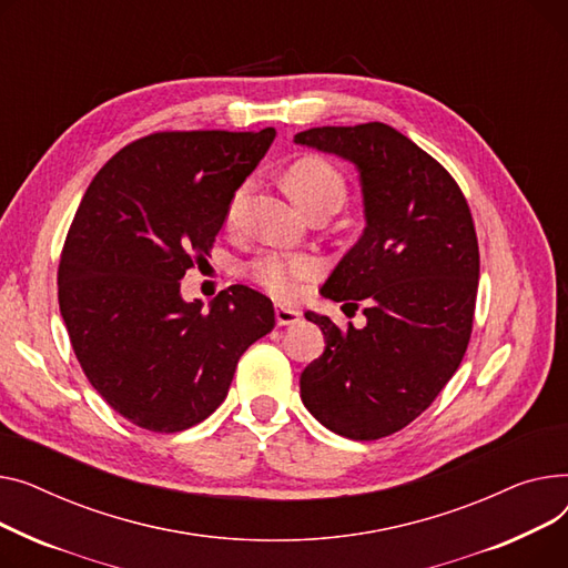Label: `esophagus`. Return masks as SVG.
Wrapping results in <instances>:
<instances>
[{
	"mask_svg": "<svg viewBox=\"0 0 568 568\" xmlns=\"http://www.w3.org/2000/svg\"><path fill=\"white\" fill-rule=\"evenodd\" d=\"M300 314L297 310H291V307H284V305H277L275 307V321L277 325H295L300 321Z\"/></svg>",
	"mask_w": 568,
	"mask_h": 568,
	"instance_id": "esophagus-1",
	"label": "esophagus"
}]
</instances>
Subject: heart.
Wrapping results in <instances>:
<instances>
[{"label":"heart","mask_w":568,"mask_h":568,"mask_svg":"<svg viewBox=\"0 0 568 568\" xmlns=\"http://www.w3.org/2000/svg\"><path fill=\"white\" fill-rule=\"evenodd\" d=\"M288 190L295 202L305 211L316 206H335L339 209L346 199V179L335 164L318 155H307L297 160L288 170ZM252 183H243L233 192L229 209H226V226H236L245 202L250 196ZM250 277L280 300H293L303 288L314 282L323 265L312 254H288L280 250H265L261 252L250 265Z\"/></svg>","instance_id":"heart-1"}]
</instances>
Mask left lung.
Instances as JSON below:
<instances>
[{"instance_id": "obj_1", "label": "left lung", "mask_w": 568, "mask_h": 568, "mask_svg": "<svg viewBox=\"0 0 568 568\" xmlns=\"http://www.w3.org/2000/svg\"><path fill=\"white\" fill-rule=\"evenodd\" d=\"M359 172L364 233L321 293L357 310L362 329L307 312L325 351L300 376L307 410L351 440L417 419L456 374L473 335L479 245L470 206L445 166L392 125H323L295 135Z\"/></svg>"}]
</instances>
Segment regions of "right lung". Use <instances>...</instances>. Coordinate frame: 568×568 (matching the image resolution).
<instances>
[{
	"mask_svg": "<svg viewBox=\"0 0 568 568\" xmlns=\"http://www.w3.org/2000/svg\"><path fill=\"white\" fill-rule=\"evenodd\" d=\"M273 140L275 128L153 132L112 155L82 196L61 250L59 310L93 389L140 428L204 422L241 355L275 327L271 300L243 284L209 312L181 297Z\"/></svg>",
	"mask_w": 568,
	"mask_h": 568,
	"instance_id": "add662e5",
	"label": "right lung"
}]
</instances>
